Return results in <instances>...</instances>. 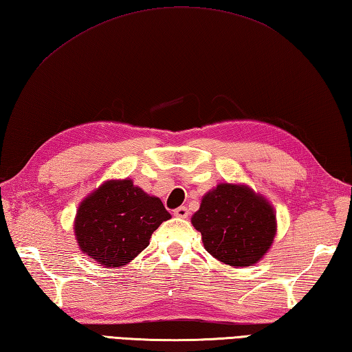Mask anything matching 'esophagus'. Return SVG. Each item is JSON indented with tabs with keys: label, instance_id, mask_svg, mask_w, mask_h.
<instances>
[{
	"label": "esophagus",
	"instance_id": "obj_1",
	"mask_svg": "<svg viewBox=\"0 0 352 352\" xmlns=\"http://www.w3.org/2000/svg\"><path fill=\"white\" fill-rule=\"evenodd\" d=\"M174 215L178 217V219H186V217L189 215V210H188V208L180 206V208H177V209L174 210Z\"/></svg>",
	"mask_w": 352,
	"mask_h": 352
}]
</instances>
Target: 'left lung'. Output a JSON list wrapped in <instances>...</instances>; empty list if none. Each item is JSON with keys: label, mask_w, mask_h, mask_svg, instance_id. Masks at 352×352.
I'll list each match as a JSON object with an SVG mask.
<instances>
[{"label": "left lung", "mask_w": 352, "mask_h": 352, "mask_svg": "<svg viewBox=\"0 0 352 352\" xmlns=\"http://www.w3.org/2000/svg\"><path fill=\"white\" fill-rule=\"evenodd\" d=\"M192 225L204 249L234 267L251 266L271 248L277 231L274 208L245 184L220 183L203 197Z\"/></svg>", "instance_id": "1"}]
</instances>
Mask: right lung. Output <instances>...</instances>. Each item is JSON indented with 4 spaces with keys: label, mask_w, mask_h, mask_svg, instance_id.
Returning a JSON list of instances; mask_svg holds the SVG:
<instances>
[{
    "label": "right lung",
    "mask_w": 352,
    "mask_h": 352,
    "mask_svg": "<svg viewBox=\"0 0 352 352\" xmlns=\"http://www.w3.org/2000/svg\"><path fill=\"white\" fill-rule=\"evenodd\" d=\"M160 198L132 180H109L81 201L75 237L82 252L106 267L127 265L148 248L152 232L169 220Z\"/></svg>",
    "instance_id": "add662e5"
}]
</instances>
